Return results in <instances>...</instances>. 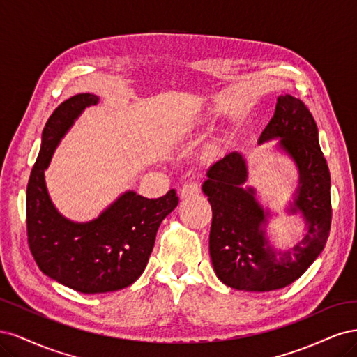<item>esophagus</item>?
Segmentation results:
<instances>
[{"instance_id":"esophagus-1","label":"esophagus","mask_w":357,"mask_h":357,"mask_svg":"<svg viewBox=\"0 0 357 357\" xmlns=\"http://www.w3.org/2000/svg\"><path fill=\"white\" fill-rule=\"evenodd\" d=\"M199 192V183L197 180H189L186 183H183V186L180 189L181 197H192L197 195Z\"/></svg>"}]
</instances>
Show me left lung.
<instances>
[{"label": "left lung", "mask_w": 357, "mask_h": 357, "mask_svg": "<svg viewBox=\"0 0 357 357\" xmlns=\"http://www.w3.org/2000/svg\"><path fill=\"white\" fill-rule=\"evenodd\" d=\"M280 138L278 146L296 162L299 188L290 213L301 211L308 226L305 238L282 253L266 240L268 213L255 199L243 156L236 152L219 159L207 171L202 192L213 210L210 256L222 282L234 289L269 291L291 284L316 261L325 247L332 222L331 174L319 146L314 117L291 95H280L275 113L259 143Z\"/></svg>", "instance_id": "left-lung-1"}]
</instances>
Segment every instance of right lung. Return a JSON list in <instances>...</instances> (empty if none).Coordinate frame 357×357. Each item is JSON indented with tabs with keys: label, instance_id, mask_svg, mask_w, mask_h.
Instances as JSON below:
<instances>
[{
	"label": "right lung",
	"instance_id": "obj_1",
	"mask_svg": "<svg viewBox=\"0 0 357 357\" xmlns=\"http://www.w3.org/2000/svg\"><path fill=\"white\" fill-rule=\"evenodd\" d=\"M96 102L98 96L79 93L52 113L26 188V235L32 256L46 275L82 294H105L132 284L144 271L160 222L178 204L174 189L158 199L129 190L88 223L70 222L53 207L45 169L74 119Z\"/></svg>",
	"mask_w": 357,
	"mask_h": 357
}]
</instances>
